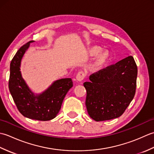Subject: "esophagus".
<instances>
[{
	"label": "esophagus",
	"instance_id": "1",
	"mask_svg": "<svg viewBox=\"0 0 154 154\" xmlns=\"http://www.w3.org/2000/svg\"><path fill=\"white\" fill-rule=\"evenodd\" d=\"M85 77V75L84 72L79 71L76 75V80L78 82H81V81H82L84 79Z\"/></svg>",
	"mask_w": 154,
	"mask_h": 154
}]
</instances>
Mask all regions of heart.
<instances>
[{
  "mask_svg": "<svg viewBox=\"0 0 154 154\" xmlns=\"http://www.w3.org/2000/svg\"><path fill=\"white\" fill-rule=\"evenodd\" d=\"M103 50V48L99 45H93L87 49V55L89 57H93L98 55L94 60L93 64L91 65V69L98 71L102 69L110 59V54L109 51Z\"/></svg>",
  "mask_w": 154,
  "mask_h": 154,
  "instance_id": "obj_1",
  "label": "heart"
}]
</instances>
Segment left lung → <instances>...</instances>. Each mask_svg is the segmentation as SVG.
Wrapping results in <instances>:
<instances>
[{
    "label": "left lung",
    "instance_id": "8db88e82",
    "mask_svg": "<svg viewBox=\"0 0 154 154\" xmlns=\"http://www.w3.org/2000/svg\"><path fill=\"white\" fill-rule=\"evenodd\" d=\"M138 68L132 55L89 76L83 85L87 91L86 107L94 120L120 116L134 99Z\"/></svg>",
    "mask_w": 154,
    "mask_h": 154
}]
</instances>
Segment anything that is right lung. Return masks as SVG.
<instances>
[{
  "instance_id": "obj_1",
  "label": "right lung",
  "mask_w": 154,
  "mask_h": 154,
  "mask_svg": "<svg viewBox=\"0 0 154 154\" xmlns=\"http://www.w3.org/2000/svg\"><path fill=\"white\" fill-rule=\"evenodd\" d=\"M34 41H30L19 49L10 66L9 91L19 112L30 119L47 121L54 119L60 110L66 94L73 87L71 78L55 81L42 93L32 92L22 78L20 65L25 52Z\"/></svg>"
}]
</instances>
